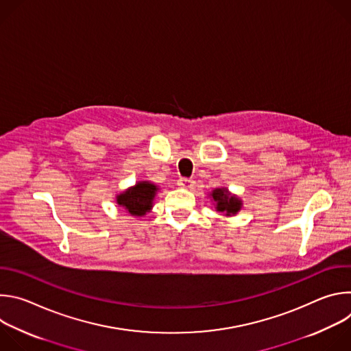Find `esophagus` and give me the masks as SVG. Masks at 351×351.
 <instances>
[{"instance_id": "esophagus-1", "label": "esophagus", "mask_w": 351, "mask_h": 351, "mask_svg": "<svg viewBox=\"0 0 351 351\" xmlns=\"http://www.w3.org/2000/svg\"><path fill=\"white\" fill-rule=\"evenodd\" d=\"M194 180L193 179H190V178H180L179 180H178V184L180 186V187H183V189H191L193 186H194Z\"/></svg>"}]
</instances>
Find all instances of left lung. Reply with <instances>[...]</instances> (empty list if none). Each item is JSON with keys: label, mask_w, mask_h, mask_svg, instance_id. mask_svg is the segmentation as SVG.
Wrapping results in <instances>:
<instances>
[{"label": "left lung", "mask_w": 351, "mask_h": 351, "mask_svg": "<svg viewBox=\"0 0 351 351\" xmlns=\"http://www.w3.org/2000/svg\"><path fill=\"white\" fill-rule=\"evenodd\" d=\"M214 202H217V210L218 211H226V215L236 214L240 210L241 202L233 195H229L228 190L225 189H217L213 191Z\"/></svg>", "instance_id": "obj_1"}]
</instances>
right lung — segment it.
Masks as SVG:
<instances>
[{
    "label": "right lung",
    "mask_w": 351,
    "mask_h": 351,
    "mask_svg": "<svg viewBox=\"0 0 351 351\" xmlns=\"http://www.w3.org/2000/svg\"><path fill=\"white\" fill-rule=\"evenodd\" d=\"M157 186L149 182H138L134 187L118 195V204L132 215H144L152 210Z\"/></svg>",
    "instance_id": "1"
}]
</instances>
